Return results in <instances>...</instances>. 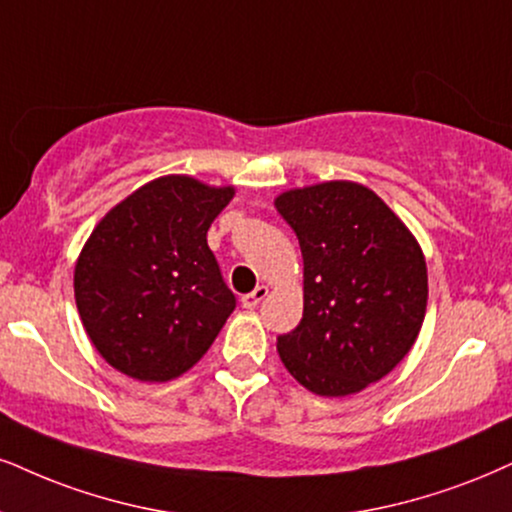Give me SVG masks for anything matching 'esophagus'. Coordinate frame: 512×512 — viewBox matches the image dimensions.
<instances>
[{
    "label": "esophagus",
    "mask_w": 512,
    "mask_h": 512,
    "mask_svg": "<svg viewBox=\"0 0 512 512\" xmlns=\"http://www.w3.org/2000/svg\"><path fill=\"white\" fill-rule=\"evenodd\" d=\"M266 296H268V287H266V285L256 287L251 294H244V296H242V306H244V308H256L258 304H261L263 299H266Z\"/></svg>",
    "instance_id": "obj_1"
}]
</instances>
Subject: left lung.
<instances>
[{"mask_svg":"<svg viewBox=\"0 0 512 512\" xmlns=\"http://www.w3.org/2000/svg\"><path fill=\"white\" fill-rule=\"evenodd\" d=\"M275 208L304 256V318L277 337L282 363L313 394H356L418 339L427 308L418 239L358 182L289 189Z\"/></svg>","mask_w":512,"mask_h":512,"instance_id":"1","label":"left lung"}]
</instances>
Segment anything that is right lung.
<instances>
[{
    "mask_svg": "<svg viewBox=\"0 0 512 512\" xmlns=\"http://www.w3.org/2000/svg\"><path fill=\"white\" fill-rule=\"evenodd\" d=\"M235 197L189 175L151 180L113 206L75 263V304L94 349L140 382L187 372L235 311L206 232Z\"/></svg>",
    "mask_w": 512,
    "mask_h": 512,
    "instance_id": "right-lung-1",
    "label": "right lung"
}]
</instances>
